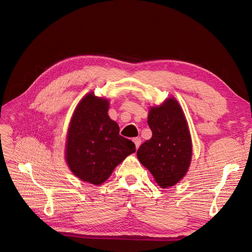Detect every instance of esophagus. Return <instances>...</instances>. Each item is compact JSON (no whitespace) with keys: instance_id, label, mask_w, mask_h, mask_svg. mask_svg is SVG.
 Returning a JSON list of instances; mask_svg holds the SVG:
<instances>
[{"instance_id":"esophagus-1","label":"esophagus","mask_w":252,"mask_h":252,"mask_svg":"<svg viewBox=\"0 0 252 252\" xmlns=\"http://www.w3.org/2000/svg\"><path fill=\"white\" fill-rule=\"evenodd\" d=\"M133 142H134V145H135V148H136V150L139 148V146H140V143H141V139L139 138V137H134L133 138Z\"/></svg>"}]
</instances>
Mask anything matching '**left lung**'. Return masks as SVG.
<instances>
[{
    "instance_id": "1",
    "label": "left lung",
    "mask_w": 252,
    "mask_h": 252,
    "mask_svg": "<svg viewBox=\"0 0 252 252\" xmlns=\"http://www.w3.org/2000/svg\"><path fill=\"white\" fill-rule=\"evenodd\" d=\"M148 124L153 136L136 152L161 188L172 187L186 175L191 160V138L178 102L168 98L152 107Z\"/></svg>"
}]
</instances>
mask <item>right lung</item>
<instances>
[{"instance_id": "add662e5", "label": "right lung", "mask_w": 252, "mask_h": 252, "mask_svg": "<svg viewBox=\"0 0 252 252\" xmlns=\"http://www.w3.org/2000/svg\"><path fill=\"white\" fill-rule=\"evenodd\" d=\"M107 110L109 101L89 94L77 106L67 131L65 158L70 170L95 186L105 182L115 167L135 152L134 143L120 135V127Z\"/></svg>"}]
</instances>
